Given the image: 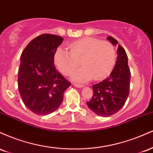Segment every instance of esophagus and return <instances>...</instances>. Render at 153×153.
Returning a JSON list of instances; mask_svg holds the SVG:
<instances>
[{
  "instance_id": "1",
  "label": "esophagus",
  "mask_w": 153,
  "mask_h": 153,
  "mask_svg": "<svg viewBox=\"0 0 153 153\" xmlns=\"http://www.w3.org/2000/svg\"><path fill=\"white\" fill-rule=\"evenodd\" d=\"M73 85L75 86L76 88H82L83 87V85H80V84H76V83H73Z\"/></svg>"
}]
</instances>
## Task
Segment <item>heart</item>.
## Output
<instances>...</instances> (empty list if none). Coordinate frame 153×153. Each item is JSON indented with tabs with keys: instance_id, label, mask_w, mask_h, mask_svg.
<instances>
[{
	"instance_id": "b5f03b06",
	"label": "heart",
	"mask_w": 153,
	"mask_h": 153,
	"mask_svg": "<svg viewBox=\"0 0 153 153\" xmlns=\"http://www.w3.org/2000/svg\"><path fill=\"white\" fill-rule=\"evenodd\" d=\"M69 51L59 48L56 50L54 60L59 71L65 75H70L80 60L82 68L71 74L77 82H86L94 78L101 80L108 76L115 64L114 47L107 41L85 37L73 42L68 46Z\"/></svg>"
}]
</instances>
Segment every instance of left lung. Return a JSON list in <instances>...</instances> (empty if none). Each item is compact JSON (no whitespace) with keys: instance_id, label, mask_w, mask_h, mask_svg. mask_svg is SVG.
<instances>
[{"instance_id":"1","label":"left lung","mask_w":153,"mask_h":153,"mask_svg":"<svg viewBox=\"0 0 153 153\" xmlns=\"http://www.w3.org/2000/svg\"><path fill=\"white\" fill-rule=\"evenodd\" d=\"M114 46L118 42L112 36L106 38ZM117 59L108 78L93 85L92 99L88 107L100 117H109L124 106L129 94L131 73L125 50L118 45Z\"/></svg>"}]
</instances>
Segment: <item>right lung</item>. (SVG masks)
Listing matches in <instances>:
<instances>
[{
  "mask_svg": "<svg viewBox=\"0 0 153 153\" xmlns=\"http://www.w3.org/2000/svg\"><path fill=\"white\" fill-rule=\"evenodd\" d=\"M63 38L44 34L28 44L21 55L18 87L24 105L36 114L47 115L58 108L71 85L54 65Z\"/></svg>",
  "mask_w": 153,
  "mask_h": 153,
  "instance_id": "1",
  "label": "right lung"
}]
</instances>
